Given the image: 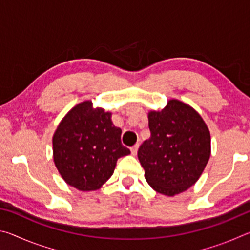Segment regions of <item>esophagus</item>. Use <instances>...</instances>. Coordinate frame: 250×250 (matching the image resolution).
<instances>
[{
  "instance_id": "obj_1",
  "label": "esophagus",
  "mask_w": 250,
  "mask_h": 250,
  "mask_svg": "<svg viewBox=\"0 0 250 250\" xmlns=\"http://www.w3.org/2000/svg\"><path fill=\"white\" fill-rule=\"evenodd\" d=\"M138 149H139V143H137V145H134L132 147H131V154L132 155H137V152H138Z\"/></svg>"
}]
</instances>
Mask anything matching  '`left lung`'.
<instances>
[{"mask_svg":"<svg viewBox=\"0 0 250 250\" xmlns=\"http://www.w3.org/2000/svg\"><path fill=\"white\" fill-rule=\"evenodd\" d=\"M147 139L138 158L152 188L167 196L196 183L210 155V134L191 105L172 99L161 111L149 112Z\"/></svg>","mask_w":250,"mask_h":250,"instance_id":"1","label":"left lung"}]
</instances>
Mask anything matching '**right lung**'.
Listing matches in <instances>:
<instances>
[{"instance_id":"right-lung-1","label":"right lung","mask_w":250,"mask_h":250,"mask_svg":"<svg viewBox=\"0 0 250 250\" xmlns=\"http://www.w3.org/2000/svg\"><path fill=\"white\" fill-rule=\"evenodd\" d=\"M121 129L111 112L83 101L61 121L53 137L54 162L67 184L79 191H96L113 174L117 161L130 154L121 143Z\"/></svg>"}]
</instances>
